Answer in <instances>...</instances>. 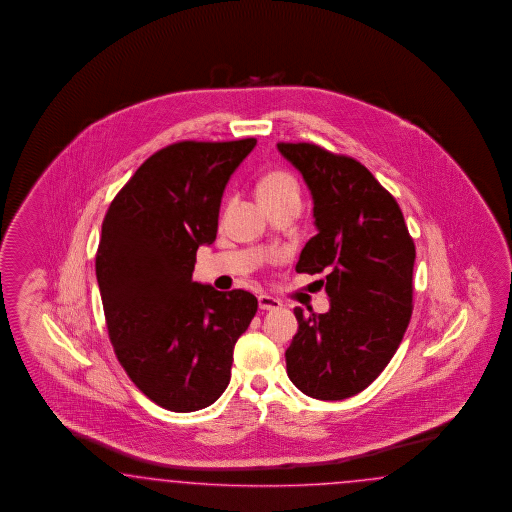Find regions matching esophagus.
<instances>
[{"label": "esophagus", "instance_id": "esophagus-1", "mask_svg": "<svg viewBox=\"0 0 512 512\" xmlns=\"http://www.w3.org/2000/svg\"><path fill=\"white\" fill-rule=\"evenodd\" d=\"M259 308L261 310H278L281 308V302H279L278 298H272V296L261 295L259 296Z\"/></svg>", "mask_w": 512, "mask_h": 512}]
</instances>
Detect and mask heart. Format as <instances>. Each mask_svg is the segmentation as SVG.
Here are the masks:
<instances>
[{"label": "heart", "mask_w": 512, "mask_h": 512, "mask_svg": "<svg viewBox=\"0 0 512 512\" xmlns=\"http://www.w3.org/2000/svg\"><path fill=\"white\" fill-rule=\"evenodd\" d=\"M259 201H279V199H296L300 201V191L295 178L287 172H268L257 186Z\"/></svg>", "instance_id": "b5f03b06"}]
</instances>
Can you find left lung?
I'll return each instance as SVG.
<instances>
[{
  "mask_svg": "<svg viewBox=\"0 0 512 512\" xmlns=\"http://www.w3.org/2000/svg\"><path fill=\"white\" fill-rule=\"evenodd\" d=\"M278 150L310 189L317 227L296 272L325 274L330 300L326 313L295 308L287 375L311 398L345 400L372 385L402 343L415 244L398 202L364 165L308 142Z\"/></svg>",
  "mask_w": 512,
  "mask_h": 512,
  "instance_id": "left-lung-1",
  "label": "left lung"
}]
</instances>
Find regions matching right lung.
<instances>
[{"label": "right lung", "instance_id": "1", "mask_svg": "<svg viewBox=\"0 0 512 512\" xmlns=\"http://www.w3.org/2000/svg\"><path fill=\"white\" fill-rule=\"evenodd\" d=\"M257 140L176 142L148 157L110 202L95 274L114 353L152 402L199 411L231 381L236 340L257 298L193 281L199 246L214 244L233 172Z\"/></svg>", "mask_w": 512, "mask_h": 512}]
</instances>
